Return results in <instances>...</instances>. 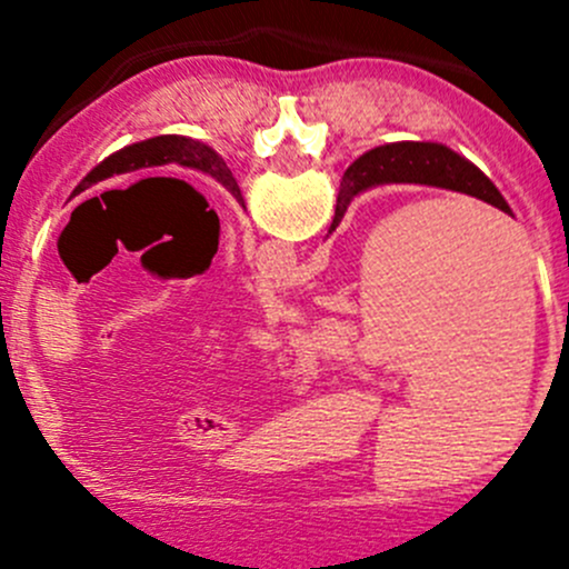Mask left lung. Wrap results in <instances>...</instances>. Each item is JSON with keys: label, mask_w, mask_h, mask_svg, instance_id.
<instances>
[{"label": "left lung", "mask_w": 569, "mask_h": 569, "mask_svg": "<svg viewBox=\"0 0 569 569\" xmlns=\"http://www.w3.org/2000/svg\"><path fill=\"white\" fill-rule=\"evenodd\" d=\"M162 164H181V168L211 176L214 181H220L244 209L242 189H239L237 178H233L231 170H228L226 159H222L214 148L206 146V142L192 140V137H178V134L151 137V140L134 142V146H126L120 148V151L109 153L104 162L96 164V168L79 181V187L73 189V194L84 192L88 187H93V183L99 181H107V178L112 176L134 173V170H142V168H162Z\"/></svg>", "instance_id": "1"}]
</instances>
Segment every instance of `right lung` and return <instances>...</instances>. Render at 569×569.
<instances>
[{
    "label": "right lung",
    "mask_w": 569,
    "mask_h": 569,
    "mask_svg": "<svg viewBox=\"0 0 569 569\" xmlns=\"http://www.w3.org/2000/svg\"><path fill=\"white\" fill-rule=\"evenodd\" d=\"M386 183H421V187L451 189V192L470 194L485 203L496 206L503 214H512L503 194L473 162L446 148L443 142H388V146L371 148L363 157L355 159L341 178L336 200V217H332L330 233L347 214L349 203L358 194L369 192Z\"/></svg>",
    "instance_id": "1"
}]
</instances>
